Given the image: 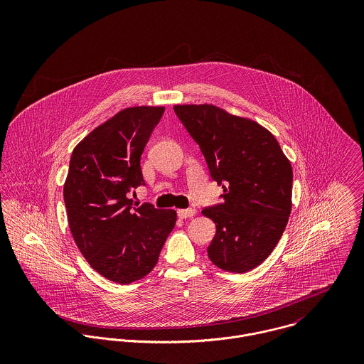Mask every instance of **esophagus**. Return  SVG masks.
Wrapping results in <instances>:
<instances>
[{
    "label": "esophagus",
    "mask_w": 364,
    "mask_h": 364,
    "mask_svg": "<svg viewBox=\"0 0 364 364\" xmlns=\"http://www.w3.org/2000/svg\"><path fill=\"white\" fill-rule=\"evenodd\" d=\"M196 214L195 208H181L178 210V217L179 218H188V217H193Z\"/></svg>",
    "instance_id": "obj_1"
}]
</instances>
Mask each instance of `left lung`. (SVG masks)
<instances>
[{"mask_svg": "<svg viewBox=\"0 0 364 364\" xmlns=\"http://www.w3.org/2000/svg\"><path fill=\"white\" fill-rule=\"evenodd\" d=\"M173 110L199 144L223 203L202 214L215 223L210 260L245 273L277 245L291 211L293 169L270 132L254 120L213 105H176Z\"/></svg>", "mask_w": 364, "mask_h": 364, "instance_id": "obj_1", "label": "left lung"}]
</instances>
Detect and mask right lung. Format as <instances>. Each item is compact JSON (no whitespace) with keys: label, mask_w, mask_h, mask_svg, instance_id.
<instances>
[{"label":"right lung","mask_w":364,"mask_h":364,"mask_svg":"<svg viewBox=\"0 0 364 364\" xmlns=\"http://www.w3.org/2000/svg\"><path fill=\"white\" fill-rule=\"evenodd\" d=\"M164 107H127L92 130L73 151L64 183L71 234L104 277L129 284L149 274L176 223L175 210L133 206L146 185L140 158Z\"/></svg>","instance_id":"right-lung-1"}]
</instances>
